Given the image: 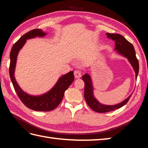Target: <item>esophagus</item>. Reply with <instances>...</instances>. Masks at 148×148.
Masks as SVG:
<instances>
[{"label": "esophagus", "instance_id": "esophagus-1", "mask_svg": "<svg viewBox=\"0 0 148 148\" xmlns=\"http://www.w3.org/2000/svg\"><path fill=\"white\" fill-rule=\"evenodd\" d=\"M74 76L76 78H80L81 77V73L79 71H74Z\"/></svg>", "mask_w": 148, "mask_h": 148}]
</instances>
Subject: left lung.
Returning <instances> with one entry per match:
<instances>
[{
  "instance_id": "8db88e82",
  "label": "left lung",
  "mask_w": 148,
  "mask_h": 148,
  "mask_svg": "<svg viewBox=\"0 0 148 148\" xmlns=\"http://www.w3.org/2000/svg\"><path fill=\"white\" fill-rule=\"evenodd\" d=\"M106 35L108 36L109 39H111L115 41V49L117 52L128 59L131 65H132L135 72H136V77H137L138 73H139V65L132 44L128 41L123 36H122L120 34L106 33ZM82 79L84 82V99H85L87 104L88 105L90 108L95 112H108L119 109L122 106L126 104L132 96V95H130L121 103L114 106H106L101 104L93 97V85L90 76L88 74H86L82 77Z\"/></svg>"
}]
</instances>
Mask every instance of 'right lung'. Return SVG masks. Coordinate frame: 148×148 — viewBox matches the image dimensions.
I'll use <instances>...</instances> for the list:
<instances>
[{"label": "right lung", "mask_w": 148, "mask_h": 148, "mask_svg": "<svg viewBox=\"0 0 148 148\" xmlns=\"http://www.w3.org/2000/svg\"><path fill=\"white\" fill-rule=\"evenodd\" d=\"M46 34L42 30L36 29L29 31L22 36L18 41L12 46L10 53V65L9 76L16 93L23 104L28 108L37 111H50L55 109L62 102L65 90H67L74 79V72L71 71L62 76L58 79L55 86L45 94L40 96L28 95L19 86L14 78V69L16 63L18 53L26 42L27 39L34 38L37 36H45Z\"/></svg>", "instance_id": "add662e5"}]
</instances>
